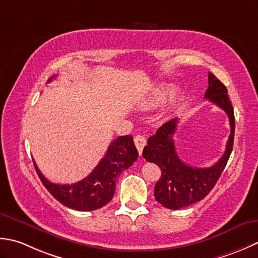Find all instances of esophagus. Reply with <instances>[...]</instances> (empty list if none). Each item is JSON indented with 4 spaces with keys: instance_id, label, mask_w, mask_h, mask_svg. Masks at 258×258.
Segmentation results:
<instances>
[{
    "instance_id": "1",
    "label": "esophagus",
    "mask_w": 258,
    "mask_h": 258,
    "mask_svg": "<svg viewBox=\"0 0 258 258\" xmlns=\"http://www.w3.org/2000/svg\"><path fill=\"white\" fill-rule=\"evenodd\" d=\"M134 141H135V145H136V147H137V149H138L139 154L141 155V152H143L144 147L146 146V143H147L146 138H145L144 136H141V135H137V136L135 137Z\"/></svg>"
}]
</instances>
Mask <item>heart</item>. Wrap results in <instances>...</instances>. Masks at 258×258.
<instances>
[{"label": "heart", "instance_id": "b5f03b06", "mask_svg": "<svg viewBox=\"0 0 258 258\" xmlns=\"http://www.w3.org/2000/svg\"><path fill=\"white\" fill-rule=\"evenodd\" d=\"M176 88L173 85H169V83H161L158 87H156L148 97L144 99V101L141 102L144 107L146 108H152L157 107L159 104H162L169 99L173 93H175Z\"/></svg>", "mask_w": 258, "mask_h": 258}]
</instances>
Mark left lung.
<instances>
[{
	"mask_svg": "<svg viewBox=\"0 0 258 258\" xmlns=\"http://www.w3.org/2000/svg\"><path fill=\"white\" fill-rule=\"evenodd\" d=\"M205 98L222 108L229 118L230 135L224 155L216 164L208 168H196L179 159L173 143L178 118L162 124L148 139V145L145 146L143 151L147 161L160 167L161 177L155 186V198L168 209L187 207L206 197L216 185L232 154L235 135L234 109L227 89L210 72Z\"/></svg>",
	"mask_w": 258,
	"mask_h": 258,
	"instance_id": "8db88e82",
	"label": "left lung"
}]
</instances>
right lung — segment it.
<instances>
[{
  "instance_id": "obj_1",
  "label": "right lung",
  "mask_w": 258,
  "mask_h": 258,
  "mask_svg": "<svg viewBox=\"0 0 258 258\" xmlns=\"http://www.w3.org/2000/svg\"><path fill=\"white\" fill-rule=\"evenodd\" d=\"M52 78L49 79V82ZM137 157L138 150L136 149L133 137H118L111 141L106 155L90 175L71 185L49 181L42 175L34 160L33 164L42 183L57 202L72 209L89 212L101 208L111 201L118 176L134 164Z\"/></svg>"
}]
</instances>
